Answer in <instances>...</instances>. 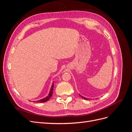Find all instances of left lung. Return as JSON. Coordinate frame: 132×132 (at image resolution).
<instances>
[{"mask_svg": "<svg viewBox=\"0 0 132 132\" xmlns=\"http://www.w3.org/2000/svg\"><path fill=\"white\" fill-rule=\"evenodd\" d=\"M79 95H80V96H81V97H82L83 98H84L85 100H89V99H90V98H86V97H84V96H81V95H80V94H79Z\"/></svg>", "mask_w": 132, "mask_h": 132, "instance_id": "8db88e82", "label": "left lung"}]
</instances>
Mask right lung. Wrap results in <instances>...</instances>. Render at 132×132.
<instances>
[{"label":"right lung","instance_id":"1","mask_svg":"<svg viewBox=\"0 0 132 132\" xmlns=\"http://www.w3.org/2000/svg\"><path fill=\"white\" fill-rule=\"evenodd\" d=\"M53 86H54V84L53 82L52 83V85L51 86V88L50 89V93L48 94V95L45 98H43L42 99H41V100H37V102H39V103H42V102H45L46 101H47L52 96V94H53ZM33 102H35V101H33Z\"/></svg>","mask_w":132,"mask_h":132}]
</instances>
